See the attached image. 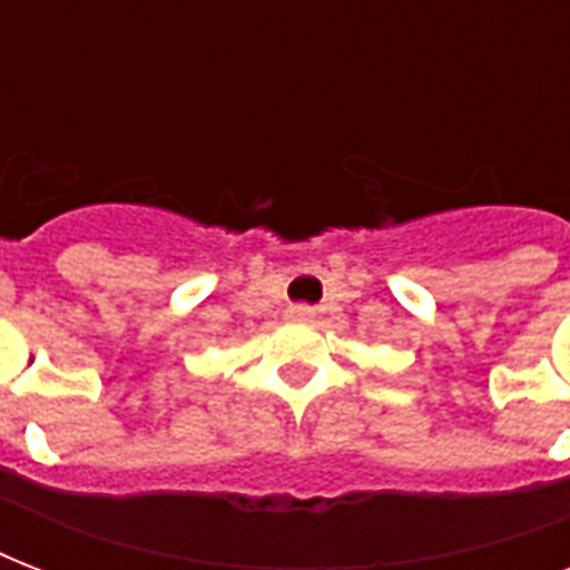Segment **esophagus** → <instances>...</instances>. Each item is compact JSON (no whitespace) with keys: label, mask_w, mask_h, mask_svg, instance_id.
Here are the masks:
<instances>
[{"label":"esophagus","mask_w":570,"mask_h":570,"mask_svg":"<svg viewBox=\"0 0 570 570\" xmlns=\"http://www.w3.org/2000/svg\"><path fill=\"white\" fill-rule=\"evenodd\" d=\"M286 316L293 322H313V307H307V304H293V307L286 311Z\"/></svg>","instance_id":"34e87169"}]
</instances>
